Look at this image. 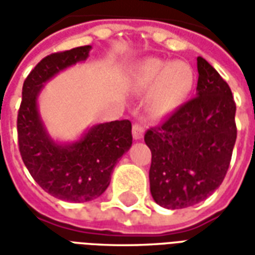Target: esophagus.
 <instances>
[{"instance_id":"1","label":"esophagus","mask_w":255,"mask_h":255,"mask_svg":"<svg viewBox=\"0 0 255 255\" xmlns=\"http://www.w3.org/2000/svg\"><path fill=\"white\" fill-rule=\"evenodd\" d=\"M143 133H144V128L142 124H139V123H135L132 126V136L133 139H142L143 138Z\"/></svg>"}]
</instances>
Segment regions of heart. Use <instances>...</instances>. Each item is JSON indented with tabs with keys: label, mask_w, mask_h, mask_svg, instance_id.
<instances>
[{
	"label": "heart",
	"mask_w": 255,
	"mask_h": 255,
	"mask_svg": "<svg viewBox=\"0 0 255 255\" xmlns=\"http://www.w3.org/2000/svg\"><path fill=\"white\" fill-rule=\"evenodd\" d=\"M135 87L142 91L152 89L151 111L165 116L180 106L194 86L192 68L182 61H165L149 58L140 64L133 76Z\"/></svg>",
	"instance_id": "heart-1"
}]
</instances>
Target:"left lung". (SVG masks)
I'll return each instance as SVG.
<instances>
[{
    "instance_id": "left-lung-1",
    "label": "left lung",
    "mask_w": 255,
    "mask_h": 255,
    "mask_svg": "<svg viewBox=\"0 0 255 255\" xmlns=\"http://www.w3.org/2000/svg\"><path fill=\"white\" fill-rule=\"evenodd\" d=\"M197 97L144 133L151 150L150 192L160 206L183 209L220 187L236 140V105L219 72L197 58Z\"/></svg>"
}]
</instances>
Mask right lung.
I'll use <instances>...</instances> for the list:
<instances>
[{
  "label": "right lung",
  "mask_w": 255,
  "mask_h": 255,
  "mask_svg": "<svg viewBox=\"0 0 255 255\" xmlns=\"http://www.w3.org/2000/svg\"><path fill=\"white\" fill-rule=\"evenodd\" d=\"M91 46L53 53L30 72L23 84L17 115L21 158L39 186L68 202H87L101 197L111 183L113 168L132 144L131 122L97 124L72 143L54 142L38 112V95L47 80L65 68L84 61Z\"/></svg>",
  "instance_id": "add662e5"
}]
</instances>
